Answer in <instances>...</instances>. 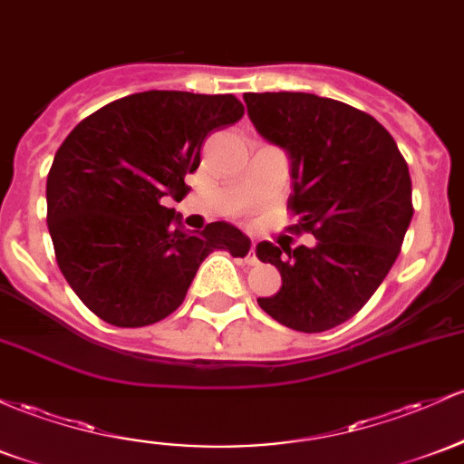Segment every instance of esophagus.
<instances>
[{
	"label": "esophagus",
	"mask_w": 464,
	"mask_h": 464,
	"mask_svg": "<svg viewBox=\"0 0 464 464\" xmlns=\"http://www.w3.org/2000/svg\"><path fill=\"white\" fill-rule=\"evenodd\" d=\"M244 259H246L248 266H256V264L259 262V259H257V253H256V244H251V248H248L246 257H244Z\"/></svg>",
	"instance_id": "34e87169"
}]
</instances>
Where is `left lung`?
<instances>
[{
  "mask_svg": "<svg viewBox=\"0 0 464 464\" xmlns=\"http://www.w3.org/2000/svg\"><path fill=\"white\" fill-rule=\"evenodd\" d=\"M244 101L259 134L290 156L288 208L299 218L290 231L317 240L293 251L257 244L282 275V288L257 304L286 328L324 333L354 317L399 257L414 216L410 169L390 131L353 105L306 92Z\"/></svg>",
  "mask_w": 464,
  "mask_h": 464,
  "instance_id": "obj_1",
  "label": "left lung"
}]
</instances>
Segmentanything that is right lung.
Instances as JSON below:
<instances>
[{"label": "right lung", "mask_w": 464, "mask_h": 464, "mask_svg": "<svg viewBox=\"0 0 464 464\" xmlns=\"http://www.w3.org/2000/svg\"><path fill=\"white\" fill-rule=\"evenodd\" d=\"M242 116L233 94L150 90L96 110L61 142L45 185L48 231L61 273L96 317L119 328L160 322L208 253L246 256L236 227L185 233L162 200L189 191L202 142Z\"/></svg>", "instance_id": "obj_1"}]
</instances>
